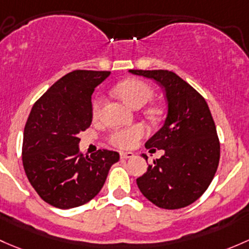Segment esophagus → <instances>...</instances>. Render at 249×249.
I'll use <instances>...</instances> for the list:
<instances>
[{"instance_id": "obj_1", "label": "esophagus", "mask_w": 249, "mask_h": 249, "mask_svg": "<svg viewBox=\"0 0 249 249\" xmlns=\"http://www.w3.org/2000/svg\"><path fill=\"white\" fill-rule=\"evenodd\" d=\"M135 156V154L131 153V151H120V158L122 159H132Z\"/></svg>"}]
</instances>
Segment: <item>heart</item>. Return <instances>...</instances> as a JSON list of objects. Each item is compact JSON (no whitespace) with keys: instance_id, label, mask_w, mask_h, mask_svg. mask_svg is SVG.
<instances>
[{"instance_id":"b5f03b06","label":"heart","mask_w":249,"mask_h":249,"mask_svg":"<svg viewBox=\"0 0 249 249\" xmlns=\"http://www.w3.org/2000/svg\"><path fill=\"white\" fill-rule=\"evenodd\" d=\"M116 94L131 108H140L150 101L153 98V89L148 83L141 80H127L117 86ZM104 106V96L96 95L91 101V113L94 117L100 114ZM145 127L141 124L132 125L129 127L114 129L109 133L108 141L118 148H131L145 135Z\"/></svg>"}]
</instances>
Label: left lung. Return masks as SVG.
I'll use <instances>...</instances> for the list:
<instances>
[{"mask_svg":"<svg viewBox=\"0 0 249 249\" xmlns=\"http://www.w3.org/2000/svg\"><path fill=\"white\" fill-rule=\"evenodd\" d=\"M129 72L155 80L168 105L163 126L145 143V148L163 149L164 154L136 180L137 186L159 208H185L205 192L218 167L219 141L210 109L205 99L175 72Z\"/></svg>","mask_w":249,"mask_h":249,"instance_id":"1","label":"left lung"}]
</instances>
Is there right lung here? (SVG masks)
<instances>
[{
  "label": "right lung",
  "mask_w": 249,
  "mask_h": 249,
  "mask_svg": "<svg viewBox=\"0 0 249 249\" xmlns=\"http://www.w3.org/2000/svg\"><path fill=\"white\" fill-rule=\"evenodd\" d=\"M109 71L75 70L59 78L33 105L23 130L22 163L44 201L71 209L93 199L119 154L80 153L78 133L90 126L91 94Z\"/></svg>",
  "instance_id": "1"
}]
</instances>
